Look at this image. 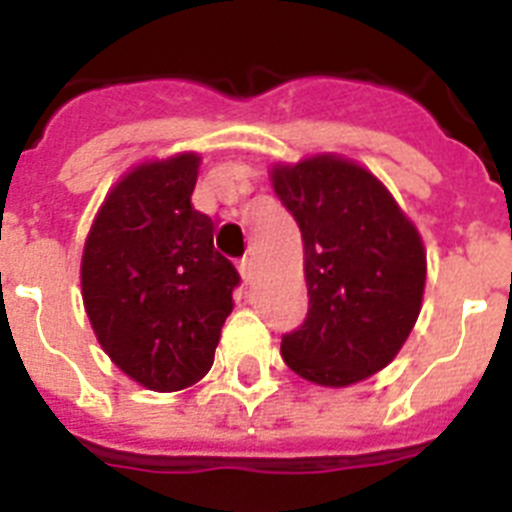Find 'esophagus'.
I'll return each instance as SVG.
<instances>
[{"label":"esophagus","mask_w":512,"mask_h":512,"mask_svg":"<svg viewBox=\"0 0 512 512\" xmlns=\"http://www.w3.org/2000/svg\"><path fill=\"white\" fill-rule=\"evenodd\" d=\"M238 271H241V277L246 279V282H251V279H253V259H251V256H243V259L238 261Z\"/></svg>","instance_id":"1"}]
</instances>
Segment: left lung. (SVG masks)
Returning a JSON list of instances; mask_svg holds the SVG:
<instances>
[{
    "label": "left lung",
    "instance_id": "8db88e82",
    "mask_svg": "<svg viewBox=\"0 0 512 512\" xmlns=\"http://www.w3.org/2000/svg\"><path fill=\"white\" fill-rule=\"evenodd\" d=\"M271 184L305 243L307 318L282 336L284 364L348 387L390 364L420 315L425 251L377 176L338 156L274 166Z\"/></svg>",
    "mask_w": 512,
    "mask_h": 512
}]
</instances>
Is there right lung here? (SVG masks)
Listing matches in <instances>:
<instances>
[{"instance_id": "1", "label": "right lung", "mask_w": 512, "mask_h": 512, "mask_svg": "<svg viewBox=\"0 0 512 512\" xmlns=\"http://www.w3.org/2000/svg\"><path fill=\"white\" fill-rule=\"evenodd\" d=\"M200 156L179 153L122 176L94 217L81 295L97 341L122 372L176 392L210 372L241 277L192 207Z\"/></svg>"}]
</instances>
